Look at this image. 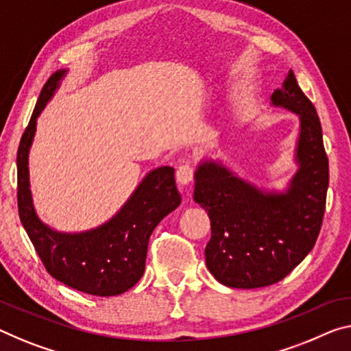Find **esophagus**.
<instances>
[{
	"instance_id": "34e87169",
	"label": "esophagus",
	"mask_w": 351,
	"mask_h": 351,
	"mask_svg": "<svg viewBox=\"0 0 351 351\" xmlns=\"http://www.w3.org/2000/svg\"><path fill=\"white\" fill-rule=\"evenodd\" d=\"M176 177H177V182H179L182 186L190 185V183L193 182V177H194L193 166H190V165L180 166V168L176 172Z\"/></svg>"
}]
</instances>
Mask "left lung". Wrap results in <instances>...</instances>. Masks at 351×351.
<instances>
[{
  "mask_svg": "<svg viewBox=\"0 0 351 351\" xmlns=\"http://www.w3.org/2000/svg\"><path fill=\"white\" fill-rule=\"evenodd\" d=\"M271 104L300 116V169L287 191L263 193L215 161L194 174V201L212 226L207 268L234 289L267 287L287 276L314 247L325 215L330 172L320 119L292 70Z\"/></svg>",
  "mask_w": 351,
  "mask_h": 351,
  "instance_id": "1",
  "label": "left lung"
}]
</instances>
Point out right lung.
<instances>
[{"mask_svg":"<svg viewBox=\"0 0 351 351\" xmlns=\"http://www.w3.org/2000/svg\"><path fill=\"white\" fill-rule=\"evenodd\" d=\"M66 70L47 80L17 152L19 215L42 263L53 278L80 292L95 296L121 295L141 279L149 239L166 215L180 204L174 169L163 166L141 182L114 218L83 234H62L45 226L32 207L28 152L36 121L59 86Z\"/></svg>","mask_w":351,"mask_h":351,"instance_id":"obj_1","label":"right lung"}]
</instances>
